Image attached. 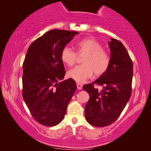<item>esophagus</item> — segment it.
<instances>
[{"label": "esophagus", "mask_w": 151, "mask_h": 151, "mask_svg": "<svg viewBox=\"0 0 151 151\" xmlns=\"http://www.w3.org/2000/svg\"><path fill=\"white\" fill-rule=\"evenodd\" d=\"M77 88H78V89L81 90L82 88V84L79 83V82H77Z\"/></svg>", "instance_id": "34e87169"}]
</instances>
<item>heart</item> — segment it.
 Listing matches in <instances>:
<instances>
[{
  "label": "heart",
  "mask_w": 151,
  "mask_h": 151,
  "mask_svg": "<svg viewBox=\"0 0 151 151\" xmlns=\"http://www.w3.org/2000/svg\"><path fill=\"white\" fill-rule=\"evenodd\" d=\"M75 45L77 53L69 47H64L61 52L62 61L71 67L77 61L78 54H84L82 60L83 64L68 71V77L76 82H82L91 77L94 72L96 76L106 73L110 66L111 59L100 42L94 38H87L78 41Z\"/></svg>",
  "instance_id": "heart-1"
}]
</instances>
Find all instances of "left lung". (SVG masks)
<instances>
[{"mask_svg":"<svg viewBox=\"0 0 151 151\" xmlns=\"http://www.w3.org/2000/svg\"><path fill=\"white\" fill-rule=\"evenodd\" d=\"M111 63L106 73L83 86L90 98L85 106L86 120L94 127H104L116 121L131 98L133 62L127 49L116 39L109 42ZM95 85L102 86L99 91Z\"/></svg>","mask_w":151,"mask_h":151,"instance_id":"1","label":"left lung"}]
</instances>
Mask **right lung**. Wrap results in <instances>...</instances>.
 I'll return each mask as SVG.
<instances>
[{
    "label": "right lung",
    "mask_w": 151,
    "mask_h": 151,
    "mask_svg": "<svg viewBox=\"0 0 151 151\" xmlns=\"http://www.w3.org/2000/svg\"><path fill=\"white\" fill-rule=\"evenodd\" d=\"M77 32L54 29L33 42L22 68V97L31 115L40 124L53 127L63 120L76 83L65 75L61 52Z\"/></svg>",
    "instance_id": "right-lung-1"
}]
</instances>
